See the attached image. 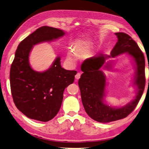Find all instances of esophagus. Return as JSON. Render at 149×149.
<instances>
[{"label": "esophagus", "instance_id": "obj_1", "mask_svg": "<svg viewBox=\"0 0 149 149\" xmlns=\"http://www.w3.org/2000/svg\"><path fill=\"white\" fill-rule=\"evenodd\" d=\"M80 76H81V74H80V72H78V73H77V74L75 75V76L76 80H79V79L80 78Z\"/></svg>", "mask_w": 149, "mask_h": 149}]
</instances>
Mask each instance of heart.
Returning <instances> with one entry per match:
<instances>
[{"label":"heart","mask_w":149,"mask_h":149,"mask_svg":"<svg viewBox=\"0 0 149 149\" xmlns=\"http://www.w3.org/2000/svg\"><path fill=\"white\" fill-rule=\"evenodd\" d=\"M68 59L69 61H73L74 60V57L73 54L71 52H69L68 54Z\"/></svg>","instance_id":"1"}]
</instances>
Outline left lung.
Instances as JSON below:
<instances>
[{
    "mask_svg": "<svg viewBox=\"0 0 149 149\" xmlns=\"http://www.w3.org/2000/svg\"><path fill=\"white\" fill-rule=\"evenodd\" d=\"M118 42L111 52L110 55L100 54L99 55L87 58L81 64L83 73L79 80L82 103L85 111L91 118L102 123L110 122L126 118L137 106L143 94L145 85V58L137 43L128 35L119 32L116 33ZM127 53L135 63L136 72L134 84L138 92L135 99L120 108L107 106L104 103L105 96L106 77L100 70L106 60L119 54ZM110 63H107L104 69L110 68Z\"/></svg>",
    "mask_w": 149,
    "mask_h": 149,
    "instance_id": "8db88e82",
    "label": "left lung"
}]
</instances>
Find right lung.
I'll return each mask as SVG.
<instances>
[{
    "mask_svg": "<svg viewBox=\"0 0 149 149\" xmlns=\"http://www.w3.org/2000/svg\"><path fill=\"white\" fill-rule=\"evenodd\" d=\"M64 34L62 30L42 26L22 40L16 51L10 69L11 91L16 107L29 118L42 122L52 119L61 106L64 89L74 81L77 72L63 69L60 56L42 72L34 70L29 64L33 46Z\"/></svg>",
    "mask_w": 149,
    "mask_h": 149,
    "instance_id": "right-lung-1",
    "label": "right lung"
}]
</instances>
